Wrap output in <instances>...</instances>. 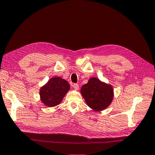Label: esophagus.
I'll return each mask as SVG.
<instances>
[{"label":"esophagus","instance_id":"1","mask_svg":"<svg viewBox=\"0 0 155 155\" xmlns=\"http://www.w3.org/2000/svg\"><path fill=\"white\" fill-rule=\"evenodd\" d=\"M72 87H73V88H74L75 90H78V87H79V86H78V84H73Z\"/></svg>","mask_w":155,"mask_h":155}]
</instances>
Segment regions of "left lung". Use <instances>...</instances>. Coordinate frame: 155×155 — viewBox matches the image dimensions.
<instances>
[{
    "label": "left lung",
    "mask_w": 155,
    "mask_h": 155,
    "mask_svg": "<svg viewBox=\"0 0 155 155\" xmlns=\"http://www.w3.org/2000/svg\"><path fill=\"white\" fill-rule=\"evenodd\" d=\"M81 94L90 108L100 112L110 105L114 98V89L110 84L91 77L81 87Z\"/></svg>",
    "instance_id": "left-lung-1"
}]
</instances>
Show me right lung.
<instances>
[{"label": "right lung", "instance_id": "add662e5", "mask_svg": "<svg viewBox=\"0 0 155 155\" xmlns=\"http://www.w3.org/2000/svg\"><path fill=\"white\" fill-rule=\"evenodd\" d=\"M70 89L69 83L65 79L60 77H52L39 89L41 101L47 107L58 106Z\"/></svg>", "mask_w": 155, "mask_h": 155}]
</instances>
